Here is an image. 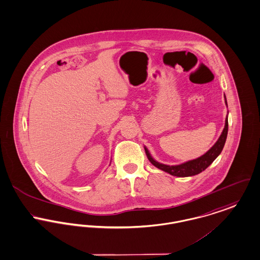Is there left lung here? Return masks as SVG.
<instances>
[{
  "instance_id": "obj_1",
  "label": "left lung",
  "mask_w": 260,
  "mask_h": 260,
  "mask_svg": "<svg viewBox=\"0 0 260 260\" xmlns=\"http://www.w3.org/2000/svg\"><path fill=\"white\" fill-rule=\"evenodd\" d=\"M225 103H226V106L228 107L226 96H225ZM227 135H228V115L225 120L224 129H223L221 136L218 138V140L215 142L213 146L207 152L204 153L199 158L186 161V162L179 164V165L162 164L153 158L146 146H144V149H145V153L147 155L148 160L156 168L160 169V170L168 173L172 176H175V177H181V178L191 177V176H196L199 173H201L202 171H204L220 155V153L222 152L223 147L225 145Z\"/></svg>"
}]
</instances>
